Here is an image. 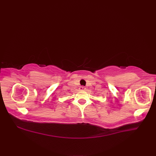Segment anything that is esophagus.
<instances>
[{"mask_svg": "<svg viewBox=\"0 0 156 156\" xmlns=\"http://www.w3.org/2000/svg\"><path fill=\"white\" fill-rule=\"evenodd\" d=\"M80 89L81 90H85V87H84V86H82V87H80Z\"/></svg>", "mask_w": 156, "mask_h": 156, "instance_id": "esophagus-1", "label": "esophagus"}]
</instances>
